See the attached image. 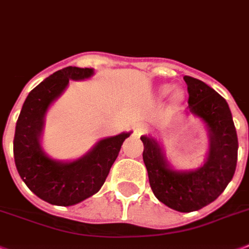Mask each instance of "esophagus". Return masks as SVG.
Here are the masks:
<instances>
[{
  "label": "esophagus",
  "instance_id": "obj_1",
  "mask_svg": "<svg viewBox=\"0 0 249 249\" xmlns=\"http://www.w3.org/2000/svg\"><path fill=\"white\" fill-rule=\"evenodd\" d=\"M147 130H148V129H147V126H145V125H143V124L135 125V126H134V135H137V137H141V135L144 134Z\"/></svg>",
  "mask_w": 249,
  "mask_h": 249
}]
</instances>
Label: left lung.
Instances as JSON below:
<instances>
[{
  "mask_svg": "<svg viewBox=\"0 0 249 249\" xmlns=\"http://www.w3.org/2000/svg\"><path fill=\"white\" fill-rule=\"evenodd\" d=\"M188 110L201 118L210 131L209 156L196 171H174L159 143L141 137L143 161L153 195L163 205L179 212L201 210L219 197L233 179L238 160V137L228 102L202 80L185 75Z\"/></svg>",
  "mask_w": 249,
  "mask_h": 249,
  "instance_id": "8db88e82",
  "label": "left lung"
}]
</instances>
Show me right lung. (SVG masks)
I'll list each match as a JSON object with an SVG mask.
<instances>
[{
    "mask_svg": "<svg viewBox=\"0 0 249 249\" xmlns=\"http://www.w3.org/2000/svg\"><path fill=\"white\" fill-rule=\"evenodd\" d=\"M93 69L68 66L53 72L28 94L14 137L16 170L26 187L40 199L56 206H71L100 191L121 145L130 133H121L97 143L90 152L72 162L48 159L40 147L44 115L57 98L69 79L89 78Z\"/></svg>",
    "mask_w": 249,
    "mask_h": 249,
    "instance_id": "obj_1",
    "label": "right lung"
}]
</instances>
